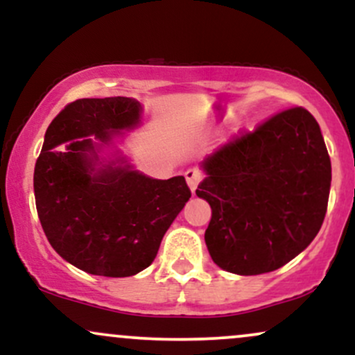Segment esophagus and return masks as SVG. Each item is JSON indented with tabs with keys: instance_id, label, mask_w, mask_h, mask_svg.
Here are the masks:
<instances>
[{
	"instance_id": "esophagus-1",
	"label": "esophagus",
	"mask_w": 355,
	"mask_h": 355,
	"mask_svg": "<svg viewBox=\"0 0 355 355\" xmlns=\"http://www.w3.org/2000/svg\"><path fill=\"white\" fill-rule=\"evenodd\" d=\"M185 178H187V183H189L191 193H195V190H197L198 183L202 182L203 175H202V172L198 168H189L185 172Z\"/></svg>"
}]
</instances>
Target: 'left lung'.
<instances>
[{
	"instance_id": "obj_1",
	"label": "left lung",
	"mask_w": 355,
	"mask_h": 355,
	"mask_svg": "<svg viewBox=\"0 0 355 355\" xmlns=\"http://www.w3.org/2000/svg\"><path fill=\"white\" fill-rule=\"evenodd\" d=\"M197 195L211 207L205 243L223 270L259 275L291 262L319 234L332 166L320 126L294 107L243 130L203 160Z\"/></svg>"
}]
</instances>
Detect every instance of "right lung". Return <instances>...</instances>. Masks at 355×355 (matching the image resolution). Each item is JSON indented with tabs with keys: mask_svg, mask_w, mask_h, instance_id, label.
<instances>
[{
	"mask_svg": "<svg viewBox=\"0 0 355 355\" xmlns=\"http://www.w3.org/2000/svg\"><path fill=\"white\" fill-rule=\"evenodd\" d=\"M140 103L126 96L71 101L53 118L35 165V200L48 242L93 275L130 277L157 257L165 232L191 197L183 177L155 180L130 165L96 170L95 135L132 128Z\"/></svg>",
	"mask_w": 355,
	"mask_h": 355,
	"instance_id": "right-lung-1",
	"label": "right lung"
}]
</instances>
